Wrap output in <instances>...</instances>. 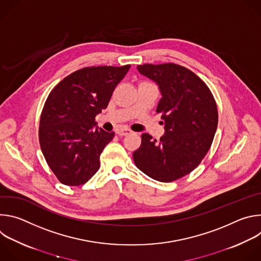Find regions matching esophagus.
Segmentation results:
<instances>
[{"label": "esophagus", "instance_id": "34e87169", "mask_svg": "<svg viewBox=\"0 0 261 261\" xmlns=\"http://www.w3.org/2000/svg\"><path fill=\"white\" fill-rule=\"evenodd\" d=\"M116 133L118 134V135H121V136H124V135H128V134H130V133H132V131L130 130V129H126V128H121V129H118L117 131H116Z\"/></svg>", "mask_w": 261, "mask_h": 261}]
</instances>
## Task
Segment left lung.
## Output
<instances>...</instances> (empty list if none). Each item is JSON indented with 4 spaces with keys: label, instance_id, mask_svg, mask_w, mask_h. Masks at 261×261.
I'll return each instance as SVG.
<instances>
[{
    "label": "left lung",
    "instance_id": "1",
    "mask_svg": "<svg viewBox=\"0 0 261 261\" xmlns=\"http://www.w3.org/2000/svg\"><path fill=\"white\" fill-rule=\"evenodd\" d=\"M138 72L158 85L165 133L160 141L147 133L133 153L135 165L159 181H172L195 169L212 145L218 110L207 86L195 73L168 63L137 66Z\"/></svg>",
    "mask_w": 261,
    "mask_h": 261
}]
</instances>
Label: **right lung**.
<instances>
[{"label": "right lung", "instance_id": "add662e5", "mask_svg": "<svg viewBox=\"0 0 261 261\" xmlns=\"http://www.w3.org/2000/svg\"><path fill=\"white\" fill-rule=\"evenodd\" d=\"M130 65L87 67L58 84L44 104L39 127L43 156L67 186L87 182L100 168V155L115 132L99 128L95 117L105 109Z\"/></svg>", "mask_w": 261, "mask_h": 261}]
</instances>
